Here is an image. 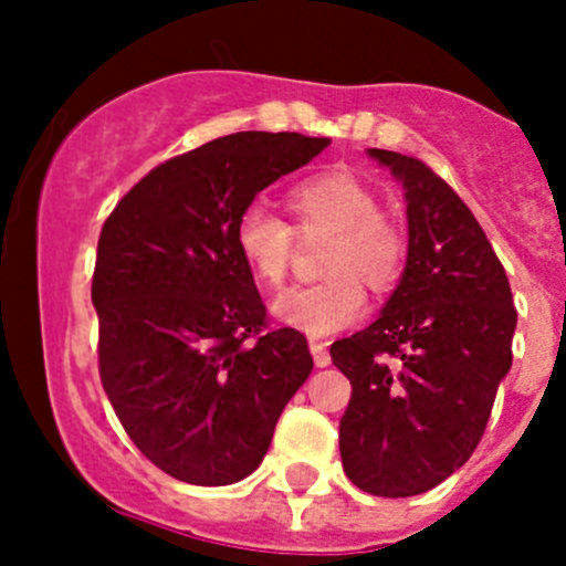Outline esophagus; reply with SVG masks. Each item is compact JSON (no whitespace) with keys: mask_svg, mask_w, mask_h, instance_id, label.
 Returning <instances> with one entry per match:
<instances>
[{"mask_svg":"<svg viewBox=\"0 0 566 566\" xmlns=\"http://www.w3.org/2000/svg\"><path fill=\"white\" fill-rule=\"evenodd\" d=\"M310 350H312V358H315L317 367H328L331 353H328V345H325V342L310 339Z\"/></svg>","mask_w":566,"mask_h":566,"instance_id":"1","label":"esophagus"}]
</instances>
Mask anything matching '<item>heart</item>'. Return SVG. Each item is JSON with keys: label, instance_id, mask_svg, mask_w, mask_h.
<instances>
[{"label": "heart", "instance_id": "1", "mask_svg": "<svg viewBox=\"0 0 566 566\" xmlns=\"http://www.w3.org/2000/svg\"><path fill=\"white\" fill-rule=\"evenodd\" d=\"M293 227L262 208L243 210L235 224V249L262 287L287 279L301 241L328 238L319 251L323 282L293 287L273 304L279 323L310 336H328L358 323L367 312V282L389 290L405 268V232L378 210V193L353 172L328 169L295 182L287 191Z\"/></svg>", "mask_w": 566, "mask_h": 566}]
</instances>
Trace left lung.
I'll use <instances>...</instances> for the list:
<instances>
[{
    "label": "left lung",
    "instance_id": "1",
    "mask_svg": "<svg viewBox=\"0 0 566 566\" xmlns=\"http://www.w3.org/2000/svg\"><path fill=\"white\" fill-rule=\"evenodd\" d=\"M402 182L408 260L384 312L331 345L353 394L339 421L347 479L408 499L452 476L479 447L512 367L510 279L468 205L419 158L367 150Z\"/></svg>",
    "mask_w": 566,
    "mask_h": 566
}]
</instances>
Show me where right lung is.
<instances>
[{"label": "right lung", "mask_w": 566, "mask_h": 566, "mask_svg": "<svg viewBox=\"0 0 566 566\" xmlns=\"http://www.w3.org/2000/svg\"><path fill=\"white\" fill-rule=\"evenodd\" d=\"M328 147L241 130L158 164L104 221L93 273L98 369L119 424L169 476L241 482L312 373L306 336L268 328L235 224Z\"/></svg>", "instance_id": "obj_1"}]
</instances>
